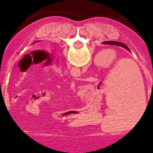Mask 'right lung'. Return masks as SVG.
Segmentation results:
<instances>
[{"label": "right lung", "mask_w": 153, "mask_h": 153, "mask_svg": "<svg viewBox=\"0 0 153 153\" xmlns=\"http://www.w3.org/2000/svg\"><path fill=\"white\" fill-rule=\"evenodd\" d=\"M103 44H112V45H118V46H121V47H124L125 49H126L127 50L130 51L129 50V49L126 47V45H124V44H122V43L121 42H117V41H105V42H104Z\"/></svg>", "instance_id": "obj_1"}]
</instances>
